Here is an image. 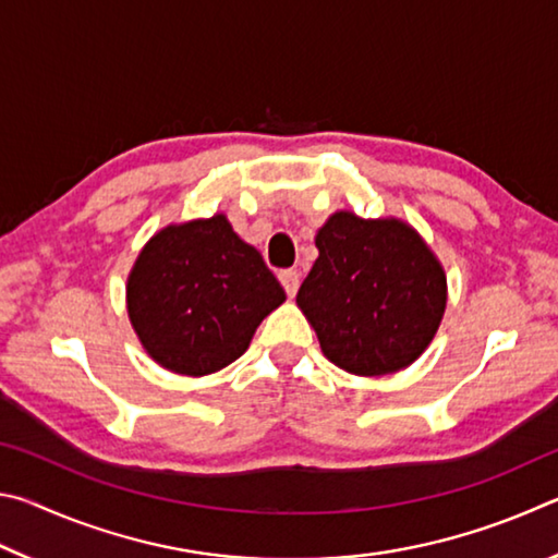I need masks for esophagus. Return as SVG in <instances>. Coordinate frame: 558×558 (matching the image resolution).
<instances>
[{"label":"esophagus","mask_w":558,"mask_h":558,"mask_svg":"<svg viewBox=\"0 0 558 558\" xmlns=\"http://www.w3.org/2000/svg\"><path fill=\"white\" fill-rule=\"evenodd\" d=\"M280 286L286 288L288 298H295V292L300 288V272L298 270H280Z\"/></svg>","instance_id":"1"}]
</instances>
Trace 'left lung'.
<instances>
[{
  "mask_svg": "<svg viewBox=\"0 0 558 558\" xmlns=\"http://www.w3.org/2000/svg\"><path fill=\"white\" fill-rule=\"evenodd\" d=\"M319 256L298 307L329 362L356 376L413 364L436 337L448 282L436 253L401 219L337 211L315 235Z\"/></svg>",
  "mask_w": 558,
  "mask_h": 558,
  "instance_id": "8db88e82",
  "label": "left lung"
}]
</instances>
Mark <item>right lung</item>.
<instances>
[{
    "mask_svg": "<svg viewBox=\"0 0 558 558\" xmlns=\"http://www.w3.org/2000/svg\"><path fill=\"white\" fill-rule=\"evenodd\" d=\"M282 302L286 290L223 214L157 231L128 276L132 329L159 366L184 376L235 362Z\"/></svg>",
    "mask_w": 558,
    "mask_h": 558,
    "instance_id": "right-lung-1",
    "label": "right lung"
}]
</instances>
